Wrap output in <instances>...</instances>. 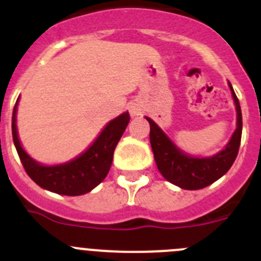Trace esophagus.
<instances>
[{
	"label": "esophagus",
	"mask_w": 261,
	"mask_h": 261,
	"mask_svg": "<svg viewBox=\"0 0 261 261\" xmlns=\"http://www.w3.org/2000/svg\"><path fill=\"white\" fill-rule=\"evenodd\" d=\"M129 114H130V116H132V117H138L140 115L142 114L141 108L138 107L137 105H135V103H133V105L129 106Z\"/></svg>",
	"instance_id": "1"
}]
</instances>
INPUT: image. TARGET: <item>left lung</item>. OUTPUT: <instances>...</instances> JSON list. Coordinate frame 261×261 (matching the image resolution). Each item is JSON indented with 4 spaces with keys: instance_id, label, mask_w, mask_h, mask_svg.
Here are the masks:
<instances>
[{
    "instance_id": "8db88e82",
    "label": "left lung",
    "mask_w": 261,
    "mask_h": 261,
    "mask_svg": "<svg viewBox=\"0 0 261 261\" xmlns=\"http://www.w3.org/2000/svg\"><path fill=\"white\" fill-rule=\"evenodd\" d=\"M237 111V129L222 150L211 156H195L186 153L168 137L162 128L145 117L150 124V144L156 167L166 180L188 191L201 190L222 177L238 155L242 138V111L231 84L227 82Z\"/></svg>"
}]
</instances>
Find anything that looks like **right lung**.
<instances>
[{"label":"right lung","mask_w":261,"mask_h":261,"mask_svg":"<svg viewBox=\"0 0 261 261\" xmlns=\"http://www.w3.org/2000/svg\"><path fill=\"white\" fill-rule=\"evenodd\" d=\"M19 99L20 96L15 103L11 119L13 141L23 167L32 180L44 190L65 196L85 195L105 180L112 165L115 147L129 123L128 111L108 121L93 144L80 155L68 162L43 165L32 158L20 144L17 128Z\"/></svg>","instance_id":"add662e5"}]
</instances>
